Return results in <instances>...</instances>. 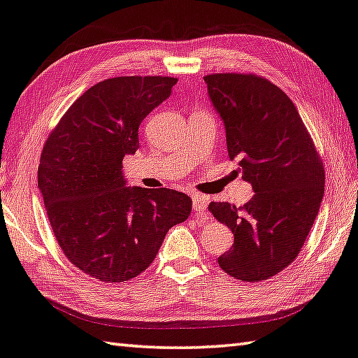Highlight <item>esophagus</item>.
I'll return each mask as SVG.
<instances>
[{"label": "esophagus", "instance_id": "obj_1", "mask_svg": "<svg viewBox=\"0 0 358 358\" xmlns=\"http://www.w3.org/2000/svg\"><path fill=\"white\" fill-rule=\"evenodd\" d=\"M208 206V197L206 196H194L192 197V208L197 214H205Z\"/></svg>", "mask_w": 358, "mask_h": 358}]
</instances>
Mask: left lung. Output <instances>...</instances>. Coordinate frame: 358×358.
Returning a JSON list of instances; mask_svg holds the SVG:
<instances>
[{
	"label": "left lung",
	"mask_w": 358,
	"mask_h": 358,
	"mask_svg": "<svg viewBox=\"0 0 358 358\" xmlns=\"http://www.w3.org/2000/svg\"><path fill=\"white\" fill-rule=\"evenodd\" d=\"M208 95L224 122L230 159L255 192L244 206L211 201L210 211L235 235L217 258L227 274L268 280L294 262L324 196L322 161L288 95L262 76L214 73Z\"/></svg>",
	"instance_id": "1"
}]
</instances>
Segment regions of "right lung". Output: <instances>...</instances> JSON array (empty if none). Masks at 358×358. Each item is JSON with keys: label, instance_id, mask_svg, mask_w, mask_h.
Listing matches in <instances>:
<instances>
[{"label": "right lung", "instance_id": "add662e5", "mask_svg": "<svg viewBox=\"0 0 358 358\" xmlns=\"http://www.w3.org/2000/svg\"><path fill=\"white\" fill-rule=\"evenodd\" d=\"M177 78L117 76L87 89L51 131L37 186L57 244L71 264L101 282L131 280L157 257L192 200L129 187L122 161L139 148V125L167 100Z\"/></svg>", "mask_w": 358, "mask_h": 358}]
</instances>
